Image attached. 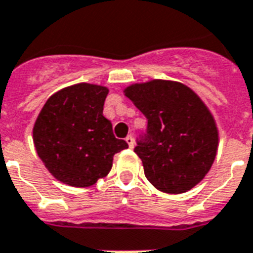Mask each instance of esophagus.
<instances>
[{"label": "esophagus", "mask_w": 253, "mask_h": 253, "mask_svg": "<svg viewBox=\"0 0 253 253\" xmlns=\"http://www.w3.org/2000/svg\"><path fill=\"white\" fill-rule=\"evenodd\" d=\"M126 142H127V144H128V147H130V148L134 147V138H132L131 135H127Z\"/></svg>", "instance_id": "34e87169"}]
</instances>
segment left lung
<instances>
[{
    "instance_id": "1",
    "label": "left lung",
    "mask_w": 253,
    "mask_h": 253,
    "mask_svg": "<svg viewBox=\"0 0 253 253\" xmlns=\"http://www.w3.org/2000/svg\"><path fill=\"white\" fill-rule=\"evenodd\" d=\"M125 95L147 118L134 151L148 182L167 194H183L202 182L216 157L219 134L199 96L162 80L131 84Z\"/></svg>"
}]
</instances>
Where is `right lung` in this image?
I'll return each mask as SVG.
<instances>
[{"instance_id":"add662e5","label":"right lung","mask_w":253,"mask_h":253,"mask_svg":"<svg viewBox=\"0 0 253 253\" xmlns=\"http://www.w3.org/2000/svg\"><path fill=\"white\" fill-rule=\"evenodd\" d=\"M107 94L103 86L78 84L53 94L42 107L33 140L38 157L59 182L92 186L110 172L114 155L128 147L114 136L113 125L103 117Z\"/></svg>"}]
</instances>
